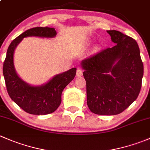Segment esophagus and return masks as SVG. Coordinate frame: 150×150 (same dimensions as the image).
<instances>
[{
	"label": "esophagus",
	"instance_id": "obj_1",
	"mask_svg": "<svg viewBox=\"0 0 150 150\" xmlns=\"http://www.w3.org/2000/svg\"><path fill=\"white\" fill-rule=\"evenodd\" d=\"M76 75L77 77H81L83 75V70L81 69H78L76 72Z\"/></svg>",
	"mask_w": 150,
	"mask_h": 150
}]
</instances>
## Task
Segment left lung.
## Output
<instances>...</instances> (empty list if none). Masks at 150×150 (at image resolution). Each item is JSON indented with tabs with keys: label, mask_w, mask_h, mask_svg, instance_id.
<instances>
[{
	"label": "left lung",
	"mask_w": 150,
	"mask_h": 150,
	"mask_svg": "<svg viewBox=\"0 0 150 150\" xmlns=\"http://www.w3.org/2000/svg\"><path fill=\"white\" fill-rule=\"evenodd\" d=\"M112 48L81 62L86 81L87 104L93 113L115 115L138 97L144 65L137 41L117 30H108Z\"/></svg>",
	"instance_id": "1"
}]
</instances>
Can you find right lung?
Masks as SVG:
<instances>
[{
	"instance_id": "1",
	"label": "right lung",
	"mask_w": 150,
	"mask_h": 150,
	"mask_svg": "<svg viewBox=\"0 0 150 150\" xmlns=\"http://www.w3.org/2000/svg\"><path fill=\"white\" fill-rule=\"evenodd\" d=\"M57 32L51 28H31L18 36L11 43L3 67L7 91L11 99L19 107L32 115H47L57 110L62 102V93L74 79L76 68L54 75L46 83L32 86L24 81L16 73L13 64V54L16 46L26 37L52 38Z\"/></svg>"
}]
</instances>
